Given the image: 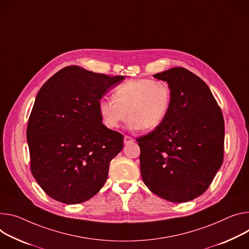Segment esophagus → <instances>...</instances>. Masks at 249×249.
Segmentation results:
<instances>
[{"label":"esophagus","instance_id":"1","mask_svg":"<svg viewBox=\"0 0 249 249\" xmlns=\"http://www.w3.org/2000/svg\"><path fill=\"white\" fill-rule=\"evenodd\" d=\"M133 141H134V139L132 137H130V136H125L124 137V144H129V143H131Z\"/></svg>","mask_w":249,"mask_h":249}]
</instances>
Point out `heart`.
I'll list each match as a JSON object with an SVG mask.
<instances>
[{
  "mask_svg": "<svg viewBox=\"0 0 249 249\" xmlns=\"http://www.w3.org/2000/svg\"><path fill=\"white\" fill-rule=\"evenodd\" d=\"M113 96L102 98L98 104L102 122L110 129L118 128L128 115L130 129L154 130L165 120L172 102L168 83L149 78L130 79L119 84Z\"/></svg>",
  "mask_w": 249,
  "mask_h": 249,
  "instance_id": "b5f03b06",
  "label": "heart"
}]
</instances>
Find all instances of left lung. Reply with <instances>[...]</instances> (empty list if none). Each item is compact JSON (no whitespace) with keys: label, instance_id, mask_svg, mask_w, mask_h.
I'll list each match as a JSON object with an SVG mask.
<instances>
[{"label":"left lung","instance_id":"8db88e82","mask_svg":"<svg viewBox=\"0 0 249 249\" xmlns=\"http://www.w3.org/2000/svg\"><path fill=\"white\" fill-rule=\"evenodd\" d=\"M154 77L168 83L172 102L163 123L137 138L141 176L155 195L186 202L207 191L222 164V113L206 82L184 67Z\"/></svg>","mask_w":249,"mask_h":249}]
</instances>
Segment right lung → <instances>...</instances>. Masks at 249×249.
<instances>
[{
    "label": "right lung",
    "mask_w": 249,
    "mask_h": 249,
    "mask_svg": "<svg viewBox=\"0 0 249 249\" xmlns=\"http://www.w3.org/2000/svg\"><path fill=\"white\" fill-rule=\"evenodd\" d=\"M124 78L71 65L39 89L27 140L32 174L52 198L75 205L106 183L109 164L123 149V135L102 124L98 104Z\"/></svg>",
    "instance_id": "add662e5"
}]
</instances>
